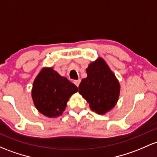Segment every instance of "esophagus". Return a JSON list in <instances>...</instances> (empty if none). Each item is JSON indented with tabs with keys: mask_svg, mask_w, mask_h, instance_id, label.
<instances>
[{
	"mask_svg": "<svg viewBox=\"0 0 157 157\" xmlns=\"http://www.w3.org/2000/svg\"><path fill=\"white\" fill-rule=\"evenodd\" d=\"M80 79H79V80H75V81H74V83H75V85L77 86V87H78V86H79V85H80Z\"/></svg>",
	"mask_w": 157,
	"mask_h": 157,
	"instance_id": "obj_1",
	"label": "esophagus"
}]
</instances>
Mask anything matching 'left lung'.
Instances as JSON below:
<instances>
[{"mask_svg":"<svg viewBox=\"0 0 157 157\" xmlns=\"http://www.w3.org/2000/svg\"><path fill=\"white\" fill-rule=\"evenodd\" d=\"M87 77L79 85V93L94 113L105 115L116 105L121 86L113 71L102 57L92 62L86 68Z\"/></svg>","mask_w":157,"mask_h":157,"instance_id":"obj_1","label":"left lung"}]
</instances>
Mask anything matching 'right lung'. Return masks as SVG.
I'll return each instance as SVG.
<instances>
[{"instance_id":"add662e5","label":"right lung","mask_w":157,"mask_h":157,"mask_svg":"<svg viewBox=\"0 0 157 157\" xmlns=\"http://www.w3.org/2000/svg\"><path fill=\"white\" fill-rule=\"evenodd\" d=\"M77 92L78 88L66 77L52 67H44L34 80L31 96L39 113L56 118L63 114L69 98Z\"/></svg>"}]
</instances>
